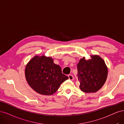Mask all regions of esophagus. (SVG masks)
<instances>
[{"label":"esophagus","mask_w":124,"mask_h":124,"mask_svg":"<svg viewBox=\"0 0 124 124\" xmlns=\"http://www.w3.org/2000/svg\"><path fill=\"white\" fill-rule=\"evenodd\" d=\"M68 77H69V79L70 80H73L74 79V77H73V76L72 75L70 74V75H69V76H68Z\"/></svg>","instance_id":"1"}]
</instances>
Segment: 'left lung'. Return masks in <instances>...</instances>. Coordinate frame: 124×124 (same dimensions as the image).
Masks as SVG:
<instances>
[{
	"label": "left lung",
	"mask_w": 124,
	"mask_h": 124,
	"mask_svg": "<svg viewBox=\"0 0 124 124\" xmlns=\"http://www.w3.org/2000/svg\"><path fill=\"white\" fill-rule=\"evenodd\" d=\"M92 59L80 60L77 64L79 87L85 93H94L104 85L107 78L108 70L104 61L97 55L91 56Z\"/></svg>",
	"instance_id": "1"
}]
</instances>
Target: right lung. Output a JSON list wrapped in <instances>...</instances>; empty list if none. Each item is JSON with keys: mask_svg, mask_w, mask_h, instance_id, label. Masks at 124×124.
I'll use <instances>...</instances> for the list:
<instances>
[{"mask_svg": "<svg viewBox=\"0 0 124 124\" xmlns=\"http://www.w3.org/2000/svg\"><path fill=\"white\" fill-rule=\"evenodd\" d=\"M25 76L29 85L37 93L50 95L56 92L61 84L69 79L62 74L61 68L55 64L50 57L35 56L28 63Z\"/></svg>", "mask_w": 124, "mask_h": 124, "instance_id": "add662e5", "label": "right lung"}]
</instances>
